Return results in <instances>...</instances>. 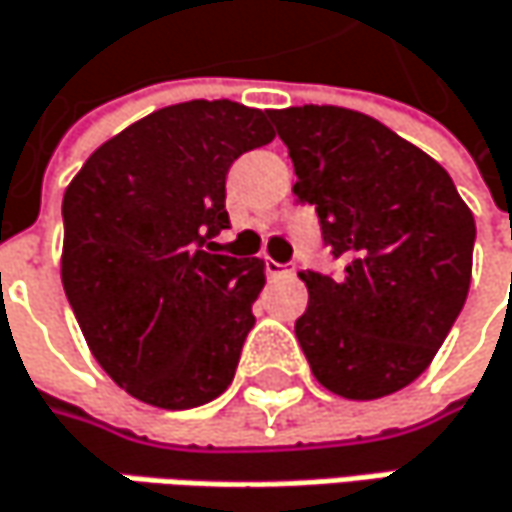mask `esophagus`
<instances>
[{"label": "esophagus", "instance_id": "34e87169", "mask_svg": "<svg viewBox=\"0 0 512 512\" xmlns=\"http://www.w3.org/2000/svg\"><path fill=\"white\" fill-rule=\"evenodd\" d=\"M266 275H269V278H286V275H295V263H278V260L266 257Z\"/></svg>", "mask_w": 512, "mask_h": 512}]
</instances>
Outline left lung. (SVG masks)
<instances>
[{
  "instance_id": "obj_1",
  "label": "left lung",
  "mask_w": 512,
  "mask_h": 512,
  "mask_svg": "<svg viewBox=\"0 0 512 512\" xmlns=\"http://www.w3.org/2000/svg\"><path fill=\"white\" fill-rule=\"evenodd\" d=\"M316 205L342 275L301 272L310 304L295 336L318 382L345 400L388 397L429 368L464 310L475 220L420 147L345 106L269 112Z\"/></svg>"
}]
</instances>
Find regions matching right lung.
<instances>
[{"mask_svg":"<svg viewBox=\"0 0 512 512\" xmlns=\"http://www.w3.org/2000/svg\"><path fill=\"white\" fill-rule=\"evenodd\" d=\"M266 118L234 101L156 109L63 194L66 298L98 365L147 406H205L234 379L266 275L211 240L228 228V167L275 138Z\"/></svg>","mask_w":512,"mask_h":512,"instance_id":"add662e5","label":"right lung"}]
</instances>
